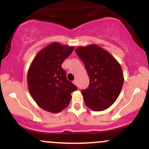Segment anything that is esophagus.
<instances>
[{"mask_svg": "<svg viewBox=\"0 0 149 149\" xmlns=\"http://www.w3.org/2000/svg\"><path fill=\"white\" fill-rule=\"evenodd\" d=\"M73 84H74L75 85H76V86H78V83H77V80H73Z\"/></svg>", "mask_w": 149, "mask_h": 149, "instance_id": "34e87169", "label": "esophagus"}]
</instances>
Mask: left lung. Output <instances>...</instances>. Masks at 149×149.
<instances>
[{
	"label": "left lung",
	"instance_id": "1",
	"mask_svg": "<svg viewBox=\"0 0 149 149\" xmlns=\"http://www.w3.org/2000/svg\"><path fill=\"white\" fill-rule=\"evenodd\" d=\"M84 62L90 85L82 90L85 105L94 111L109 108L118 97L124 83L122 68L107 50L96 44L75 49Z\"/></svg>",
	"mask_w": 149,
	"mask_h": 149
}]
</instances>
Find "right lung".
Returning <instances> with one entry per match:
<instances>
[{
  "instance_id": "1",
  "label": "right lung",
  "mask_w": 149,
  "mask_h": 149,
  "mask_svg": "<svg viewBox=\"0 0 149 149\" xmlns=\"http://www.w3.org/2000/svg\"><path fill=\"white\" fill-rule=\"evenodd\" d=\"M73 46L54 42L37 53L27 73L31 96L38 107L53 113L69 106L76 86L66 78L61 64L73 51Z\"/></svg>"
}]
</instances>
